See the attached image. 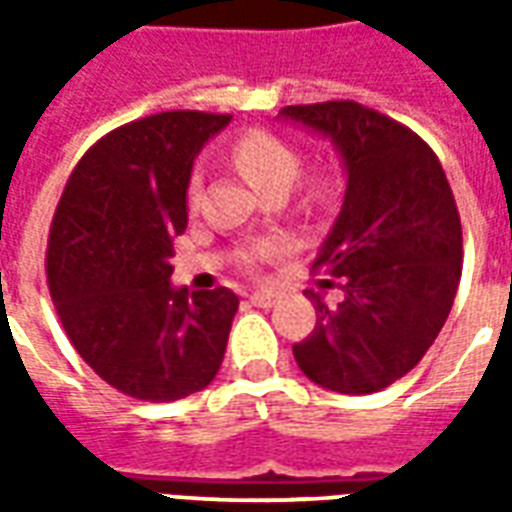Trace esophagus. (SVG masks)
<instances>
[{
  "label": "esophagus",
  "instance_id": "1",
  "mask_svg": "<svg viewBox=\"0 0 512 512\" xmlns=\"http://www.w3.org/2000/svg\"><path fill=\"white\" fill-rule=\"evenodd\" d=\"M277 293H274V290H257V293H252V296H249V301H252V304H255V307H274V304H277Z\"/></svg>",
  "mask_w": 512,
  "mask_h": 512
}]
</instances>
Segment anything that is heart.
<instances>
[{"mask_svg": "<svg viewBox=\"0 0 512 512\" xmlns=\"http://www.w3.org/2000/svg\"><path fill=\"white\" fill-rule=\"evenodd\" d=\"M233 164L257 191L290 189L301 167L296 147L268 134V131H246L233 142ZM189 200H197V178L191 180Z\"/></svg>", "mask_w": 512, "mask_h": 512, "instance_id": "b5f03b06", "label": "heart"}]
</instances>
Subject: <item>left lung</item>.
<instances>
[{"mask_svg": "<svg viewBox=\"0 0 512 512\" xmlns=\"http://www.w3.org/2000/svg\"><path fill=\"white\" fill-rule=\"evenodd\" d=\"M279 117L329 139L345 169L343 205L315 260L343 299L329 307L307 290L318 321L293 356L323 389L381 392L425 356L455 301L463 238L450 183L414 131L362 104L285 106Z\"/></svg>", "mask_w": 512, "mask_h": 512, "instance_id": "8db88e82", "label": "left lung"}]
</instances>
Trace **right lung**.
Returning a JSON list of instances; mask_svg holds the SVG:
<instances>
[{
  "mask_svg": "<svg viewBox=\"0 0 512 512\" xmlns=\"http://www.w3.org/2000/svg\"><path fill=\"white\" fill-rule=\"evenodd\" d=\"M230 115L161 112L98 139L73 169L46 252L73 348L123 395L169 403L211 384L238 312L230 288L172 285L194 158Z\"/></svg>",
  "mask_w": 512,
  "mask_h": 512,
  "instance_id": "add662e5",
  "label": "right lung"
}]
</instances>
